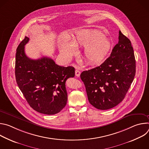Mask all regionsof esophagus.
Instances as JSON below:
<instances>
[{
	"mask_svg": "<svg viewBox=\"0 0 149 149\" xmlns=\"http://www.w3.org/2000/svg\"><path fill=\"white\" fill-rule=\"evenodd\" d=\"M80 74H81V72L78 70H75V75L77 77H79L80 76Z\"/></svg>",
	"mask_w": 149,
	"mask_h": 149,
	"instance_id": "34e87169",
	"label": "esophagus"
}]
</instances>
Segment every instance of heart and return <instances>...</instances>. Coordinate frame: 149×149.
<instances>
[{"instance_id":"1","label":"heart","mask_w":149,"mask_h":149,"mask_svg":"<svg viewBox=\"0 0 149 149\" xmlns=\"http://www.w3.org/2000/svg\"><path fill=\"white\" fill-rule=\"evenodd\" d=\"M72 43L64 41L59 44L60 52L71 59L77 52V48H86L84 55L90 65L101 63L111 47V42L103 33L95 29H81L72 35Z\"/></svg>"}]
</instances>
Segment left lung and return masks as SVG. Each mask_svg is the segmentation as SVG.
Listing matches in <instances>:
<instances>
[{
	"label": "left lung",
	"instance_id": "left-lung-1",
	"mask_svg": "<svg viewBox=\"0 0 149 149\" xmlns=\"http://www.w3.org/2000/svg\"><path fill=\"white\" fill-rule=\"evenodd\" d=\"M135 74L136 60L131 42L120 31L118 42L110 56L99 67L83 71L80 77L90 103L104 110L123 100Z\"/></svg>",
	"mask_w": 149,
	"mask_h": 149
}]
</instances>
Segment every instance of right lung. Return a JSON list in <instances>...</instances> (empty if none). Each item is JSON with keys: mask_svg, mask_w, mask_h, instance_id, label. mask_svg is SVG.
Returning a JSON list of instances; mask_svg holds the SVG:
<instances>
[{"mask_svg": "<svg viewBox=\"0 0 149 149\" xmlns=\"http://www.w3.org/2000/svg\"><path fill=\"white\" fill-rule=\"evenodd\" d=\"M29 40L25 36L16 49L17 84L33 110L44 114H55L67 104L65 82L75 76V68L59 66L48 57L38 59L28 58L25 53V45Z\"/></svg>", "mask_w": 149, "mask_h": 149, "instance_id": "add662e5", "label": "right lung"}]
</instances>
